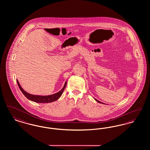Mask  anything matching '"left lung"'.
I'll use <instances>...</instances> for the list:
<instances>
[{
  "label": "left lung",
  "instance_id": "obj_1",
  "mask_svg": "<svg viewBox=\"0 0 150 150\" xmlns=\"http://www.w3.org/2000/svg\"><path fill=\"white\" fill-rule=\"evenodd\" d=\"M94 100H96L97 102H98V103H102V102H100V101H99V100H96V98H94ZM103 104H105V103H103Z\"/></svg>",
  "mask_w": 150,
  "mask_h": 150
}]
</instances>
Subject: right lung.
Returning a JSON list of instances; mask_svg holds the SVG:
<instances>
[{
  "instance_id": "obj_1",
  "label": "right lung",
  "mask_w": 150,
  "mask_h": 150,
  "mask_svg": "<svg viewBox=\"0 0 150 150\" xmlns=\"http://www.w3.org/2000/svg\"><path fill=\"white\" fill-rule=\"evenodd\" d=\"M17 82L18 86H19L21 91L24 94V96L28 100L35 102H37V103H50V102H54V101H56L57 100H58V98L62 94L64 88L66 86V84H67V81H66L62 89L57 93H54L52 95H49V96H38V95L31 94L30 93L26 92L21 86L18 80H17Z\"/></svg>"
}]
</instances>
